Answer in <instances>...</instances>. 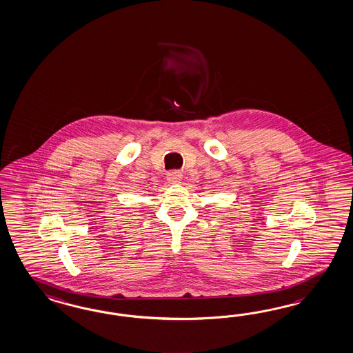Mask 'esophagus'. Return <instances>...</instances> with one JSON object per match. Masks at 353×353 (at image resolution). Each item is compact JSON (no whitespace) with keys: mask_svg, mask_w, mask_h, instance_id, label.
I'll list each match as a JSON object with an SVG mask.
<instances>
[{"mask_svg":"<svg viewBox=\"0 0 353 353\" xmlns=\"http://www.w3.org/2000/svg\"><path fill=\"white\" fill-rule=\"evenodd\" d=\"M166 179L170 184H179V183H181V179H183V175L179 172H168Z\"/></svg>","mask_w":353,"mask_h":353,"instance_id":"34e87169","label":"esophagus"}]
</instances>
